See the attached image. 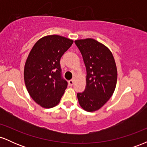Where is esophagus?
<instances>
[{"label": "esophagus", "mask_w": 147, "mask_h": 147, "mask_svg": "<svg viewBox=\"0 0 147 147\" xmlns=\"http://www.w3.org/2000/svg\"><path fill=\"white\" fill-rule=\"evenodd\" d=\"M68 84H69V86H72L74 84V80H70V81H69Z\"/></svg>", "instance_id": "1"}]
</instances>
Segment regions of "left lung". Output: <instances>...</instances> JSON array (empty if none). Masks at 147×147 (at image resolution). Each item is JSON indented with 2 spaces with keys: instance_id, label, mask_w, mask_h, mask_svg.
Listing matches in <instances>:
<instances>
[{
  "instance_id": "obj_1",
  "label": "left lung",
  "mask_w": 147,
  "mask_h": 147,
  "mask_svg": "<svg viewBox=\"0 0 147 147\" xmlns=\"http://www.w3.org/2000/svg\"><path fill=\"white\" fill-rule=\"evenodd\" d=\"M86 68V86L77 93L79 104L84 110L94 112L100 109L113 94L117 70L113 55L106 45L93 38L75 41Z\"/></svg>"
}]
</instances>
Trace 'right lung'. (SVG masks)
<instances>
[{
	"mask_svg": "<svg viewBox=\"0 0 147 147\" xmlns=\"http://www.w3.org/2000/svg\"><path fill=\"white\" fill-rule=\"evenodd\" d=\"M73 41L59 35L42 37L32 48L24 67L27 90L36 104L45 109L55 107L68 83L61 77L60 59Z\"/></svg>",
	"mask_w": 147,
	"mask_h": 147,
	"instance_id": "add662e5",
	"label": "right lung"
}]
</instances>
